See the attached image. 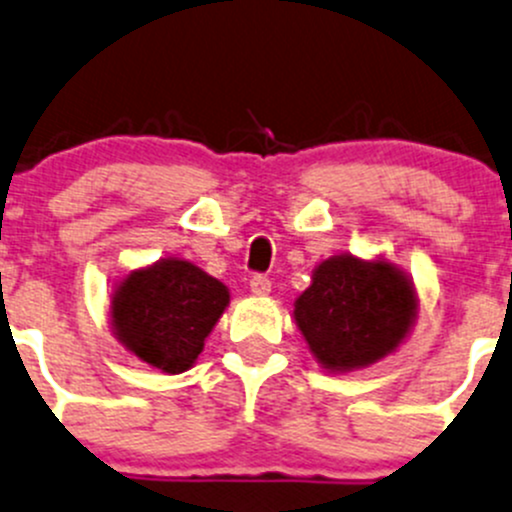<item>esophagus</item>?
Returning a JSON list of instances; mask_svg holds the SVG:
<instances>
[{
	"label": "esophagus",
	"instance_id": "obj_1",
	"mask_svg": "<svg viewBox=\"0 0 512 512\" xmlns=\"http://www.w3.org/2000/svg\"><path fill=\"white\" fill-rule=\"evenodd\" d=\"M251 293L268 295V293H271V281H268L266 276H254V278H251Z\"/></svg>",
	"mask_w": 512,
	"mask_h": 512
}]
</instances>
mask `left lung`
<instances>
[{
	"label": "left lung",
	"mask_w": 512,
	"mask_h": 512,
	"mask_svg": "<svg viewBox=\"0 0 512 512\" xmlns=\"http://www.w3.org/2000/svg\"><path fill=\"white\" fill-rule=\"evenodd\" d=\"M419 313L414 281L387 258H325L295 300L293 318L318 365L352 372L392 355Z\"/></svg>",
	"instance_id": "left-lung-1"
}]
</instances>
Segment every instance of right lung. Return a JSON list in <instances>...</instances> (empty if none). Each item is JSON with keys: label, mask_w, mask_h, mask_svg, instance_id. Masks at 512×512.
<instances>
[{"label": "right lung", "mask_w": 512, "mask_h": 512, "mask_svg": "<svg viewBox=\"0 0 512 512\" xmlns=\"http://www.w3.org/2000/svg\"><path fill=\"white\" fill-rule=\"evenodd\" d=\"M229 305V288L184 258L135 268L110 295L115 340L165 374L187 372Z\"/></svg>", "instance_id": "1"}]
</instances>
